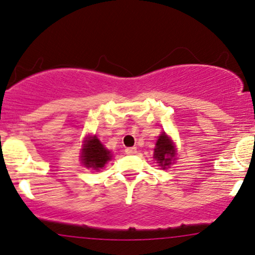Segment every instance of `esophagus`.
Segmentation results:
<instances>
[{
	"label": "esophagus",
	"instance_id": "1",
	"mask_svg": "<svg viewBox=\"0 0 255 255\" xmlns=\"http://www.w3.org/2000/svg\"><path fill=\"white\" fill-rule=\"evenodd\" d=\"M136 151H137L136 147H130V148H127V149H125V153L128 154V155H132V154H136Z\"/></svg>",
	"mask_w": 255,
	"mask_h": 255
}]
</instances>
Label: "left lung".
<instances>
[{"mask_svg":"<svg viewBox=\"0 0 255 255\" xmlns=\"http://www.w3.org/2000/svg\"><path fill=\"white\" fill-rule=\"evenodd\" d=\"M176 156V147L172 139L170 138L165 132L159 136L158 141L154 148V159L156 160L160 167L165 170L167 166L172 164V160Z\"/></svg>","mask_w":255,"mask_h":255,"instance_id":"obj_1","label":"left lung"}]
</instances>
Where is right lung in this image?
I'll list each match as a JSON object with an SVG mask.
<instances>
[{
	"label": "right lung",
	"instance_id": "add662e5",
	"mask_svg": "<svg viewBox=\"0 0 255 255\" xmlns=\"http://www.w3.org/2000/svg\"><path fill=\"white\" fill-rule=\"evenodd\" d=\"M111 158H112L111 151L102 144L96 136L85 137L81 154L82 164L85 167L94 168L97 171L105 167V165L107 164V161H110Z\"/></svg>",
	"mask_w": 255,
	"mask_h": 255
}]
</instances>
